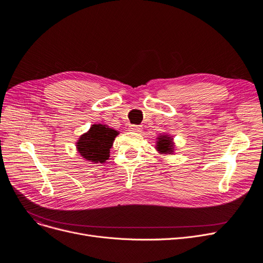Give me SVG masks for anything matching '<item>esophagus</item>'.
Returning a JSON list of instances; mask_svg holds the SVG:
<instances>
[{
    "instance_id": "1",
    "label": "esophagus",
    "mask_w": 263,
    "mask_h": 263,
    "mask_svg": "<svg viewBox=\"0 0 263 263\" xmlns=\"http://www.w3.org/2000/svg\"><path fill=\"white\" fill-rule=\"evenodd\" d=\"M142 129H143L142 126H136V124H131L129 128V130L132 132H141Z\"/></svg>"
}]
</instances>
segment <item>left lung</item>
<instances>
[{"instance_id":"1","label":"left lung","mask_w":263,"mask_h":263,"mask_svg":"<svg viewBox=\"0 0 263 263\" xmlns=\"http://www.w3.org/2000/svg\"><path fill=\"white\" fill-rule=\"evenodd\" d=\"M157 150L162 155H172L174 153V142L173 139L167 135H161L157 141Z\"/></svg>"}]
</instances>
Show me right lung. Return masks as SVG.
<instances>
[{"mask_svg":"<svg viewBox=\"0 0 263 263\" xmlns=\"http://www.w3.org/2000/svg\"><path fill=\"white\" fill-rule=\"evenodd\" d=\"M118 131L101 123L92 124L90 129L80 136L77 142L78 153L81 157L93 163H103L109 157V149L112 148Z\"/></svg>","mask_w":263,"mask_h":263,"instance_id":"add662e5","label":"right lung"}]
</instances>
